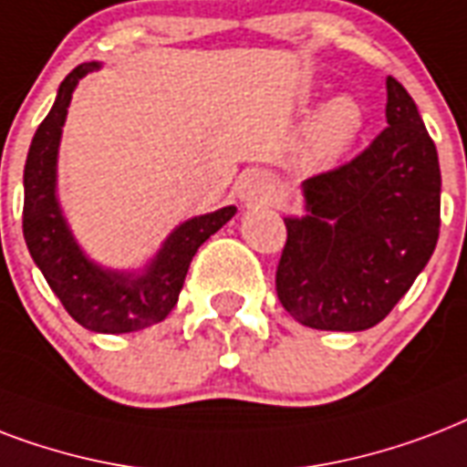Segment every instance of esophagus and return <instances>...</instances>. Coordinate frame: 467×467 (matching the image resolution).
I'll return each instance as SVG.
<instances>
[{"label": "esophagus", "mask_w": 467, "mask_h": 467, "mask_svg": "<svg viewBox=\"0 0 467 467\" xmlns=\"http://www.w3.org/2000/svg\"><path fill=\"white\" fill-rule=\"evenodd\" d=\"M275 197V182L270 172L265 170H253L238 182V200L244 202L245 207H260V204H270Z\"/></svg>", "instance_id": "esophagus-1"}]
</instances>
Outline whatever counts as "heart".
Here are the masks:
<instances>
[{
	"instance_id": "1",
	"label": "heart",
	"mask_w": 467,
	"mask_h": 467,
	"mask_svg": "<svg viewBox=\"0 0 467 467\" xmlns=\"http://www.w3.org/2000/svg\"><path fill=\"white\" fill-rule=\"evenodd\" d=\"M363 129V111L348 97H336L321 107L306 124L305 131V161L314 168H327L341 161L356 143Z\"/></svg>"
}]
</instances>
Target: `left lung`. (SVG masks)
Returning <instances> with one entry per match:
<instances>
[{
  "label": "left lung",
  "mask_w": 467,
  "mask_h": 467,
  "mask_svg": "<svg viewBox=\"0 0 467 467\" xmlns=\"http://www.w3.org/2000/svg\"><path fill=\"white\" fill-rule=\"evenodd\" d=\"M388 129L346 165L302 182L275 287L309 328L380 324L431 258L441 226L439 153L410 92L388 78Z\"/></svg>",
  "instance_id": "obj_1"
}]
</instances>
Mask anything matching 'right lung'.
Masks as SVG:
<instances>
[{"mask_svg":"<svg viewBox=\"0 0 467 467\" xmlns=\"http://www.w3.org/2000/svg\"><path fill=\"white\" fill-rule=\"evenodd\" d=\"M99 67L82 63L60 82L56 104L31 140L24 168V238L50 290L79 327L97 334H129L172 312L197 248L236 214V207L180 223L143 273H119L87 258L57 204V148L75 87Z\"/></svg>","mask_w":467,"mask_h":467,"instance_id":"add662e5","label":"right lung"}]
</instances>
